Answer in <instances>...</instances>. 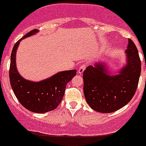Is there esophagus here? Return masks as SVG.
<instances>
[{"label":"esophagus","instance_id":"obj_1","mask_svg":"<svg viewBox=\"0 0 146 146\" xmlns=\"http://www.w3.org/2000/svg\"><path fill=\"white\" fill-rule=\"evenodd\" d=\"M86 69V65L85 64H81L79 66V69H78V73L80 74H82L83 72L84 71V70Z\"/></svg>","mask_w":146,"mask_h":146}]
</instances>
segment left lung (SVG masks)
Instances as JSON below:
<instances>
[{
	"mask_svg": "<svg viewBox=\"0 0 146 146\" xmlns=\"http://www.w3.org/2000/svg\"><path fill=\"white\" fill-rule=\"evenodd\" d=\"M127 64L118 74L110 76L105 65H89L83 74L84 93L91 108L111 113L125 107L135 94L141 72V62L134 42L128 39L125 51Z\"/></svg>",
	"mask_w": 146,
	"mask_h": 146,
	"instance_id": "left-lung-1",
	"label": "left lung"
}]
</instances>
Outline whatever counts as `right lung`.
<instances>
[{
    "mask_svg": "<svg viewBox=\"0 0 146 146\" xmlns=\"http://www.w3.org/2000/svg\"><path fill=\"white\" fill-rule=\"evenodd\" d=\"M37 29L32 30L13 46L11 55L9 78L13 92L21 105L35 113H45L54 110L60 104L67 84L76 75V70L61 71L39 82L24 79L18 72L16 53L23 39L35 35Z\"/></svg>",
    "mask_w": 146,
    "mask_h": 146,
    "instance_id": "right-lung-1",
    "label": "right lung"
}]
</instances>
